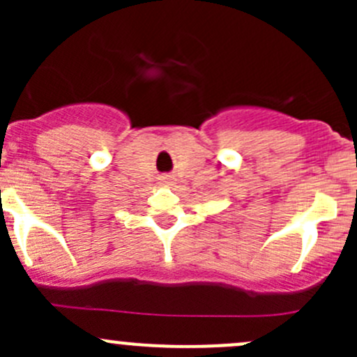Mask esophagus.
Segmentation results:
<instances>
[{
  "label": "esophagus",
  "mask_w": 357,
  "mask_h": 357,
  "mask_svg": "<svg viewBox=\"0 0 357 357\" xmlns=\"http://www.w3.org/2000/svg\"><path fill=\"white\" fill-rule=\"evenodd\" d=\"M160 181L164 183V185H171V183L174 181V178H172V176H169V174H165V176H162Z\"/></svg>",
  "instance_id": "1"
}]
</instances>
